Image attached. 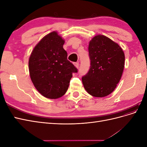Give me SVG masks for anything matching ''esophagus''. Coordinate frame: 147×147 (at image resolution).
<instances>
[{
    "instance_id": "obj_1",
    "label": "esophagus",
    "mask_w": 147,
    "mask_h": 147,
    "mask_svg": "<svg viewBox=\"0 0 147 147\" xmlns=\"http://www.w3.org/2000/svg\"><path fill=\"white\" fill-rule=\"evenodd\" d=\"M74 65L77 68H78V67H79V63H74Z\"/></svg>"
}]
</instances>
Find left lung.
<instances>
[{"label":"left lung","instance_id":"left-lung-1","mask_svg":"<svg viewBox=\"0 0 147 147\" xmlns=\"http://www.w3.org/2000/svg\"><path fill=\"white\" fill-rule=\"evenodd\" d=\"M88 51L91 66L82 77L84 88L94 97L108 96L116 88L122 76L124 52L117 43L102 35L92 38Z\"/></svg>","mask_w":147,"mask_h":147}]
</instances>
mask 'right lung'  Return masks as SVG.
<instances>
[{"label":"right lung","mask_w":147,"mask_h":147,"mask_svg":"<svg viewBox=\"0 0 147 147\" xmlns=\"http://www.w3.org/2000/svg\"><path fill=\"white\" fill-rule=\"evenodd\" d=\"M64 44V40L54 31L39 42L29 57L31 80L37 91L49 99H57L65 94L72 74L78 72L67 60Z\"/></svg>","instance_id":"right-lung-1"}]
</instances>
